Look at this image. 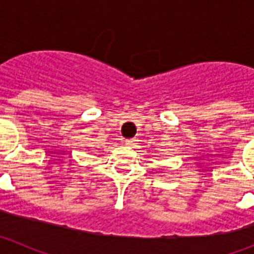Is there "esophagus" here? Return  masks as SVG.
<instances>
[{
    "instance_id": "obj_1",
    "label": "esophagus",
    "mask_w": 254,
    "mask_h": 254,
    "mask_svg": "<svg viewBox=\"0 0 254 254\" xmlns=\"http://www.w3.org/2000/svg\"><path fill=\"white\" fill-rule=\"evenodd\" d=\"M136 141H137V140H134V138H129V140H126V145H127V146H134V145H136Z\"/></svg>"
}]
</instances>
